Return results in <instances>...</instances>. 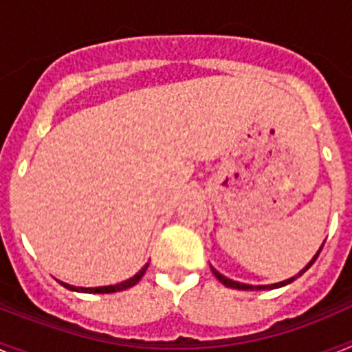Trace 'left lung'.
I'll use <instances>...</instances> for the list:
<instances>
[{
	"mask_svg": "<svg viewBox=\"0 0 352 352\" xmlns=\"http://www.w3.org/2000/svg\"><path fill=\"white\" fill-rule=\"evenodd\" d=\"M321 250H322V247L319 248V250H317V254H316V256L312 257V261H310V263L307 264V266H305V268L301 270L300 273H298V275L291 276V278H287V280H284V282H278V284H270V285H248V284H241V282H236V280H231V278H227V276H223L222 273H219V272H217V270H214V268H211V272H213V275L217 276V278H219V280L222 282L223 285H226V287H232V289H241V291H266V289H276V287H284V285L291 284L292 280H296L298 276H301V275H303V273L307 272V270H309L310 266H312L314 263H316V259H317V257H319V254H321Z\"/></svg>",
	"mask_w": 352,
	"mask_h": 352,
	"instance_id": "left-lung-1",
	"label": "left lung"
}]
</instances>
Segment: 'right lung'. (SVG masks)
Wrapping results in <instances>:
<instances>
[{
	"label": "right lung",
	"mask_w": 352,
	"mask_h": 352,
	"mask_svg": "<svg viewBox=\"0 0 352 352\" xmlns=\"http://www.w3.org/2000/svg\"><path fill=\"white\" fill-rule=\"evenodd\" d=\"M149 263H146L144 268L141 270L139 273H135V275L132 276V278H129V280L121 282V284H116V285H104V287H76V285H70V284H65V282H60L63 287L70 289V291H77V292H88V294H109V292H118V291H125V289L132 287V285L138 284L139 280L142 278V275L146 273V270H148Z\"/></svg>",
	"instance_id": "right-lung-1"
}]
</instances>
